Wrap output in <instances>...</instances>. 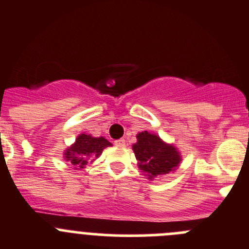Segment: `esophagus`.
<instances>
[{
  "label": "esophagus",
  "mask_w": 249,
  "mask_h": 249,
  "mask_svg": "<svg viewBox=\"0 0 249 249\" xmlns=\"http://www.w3.org/2000/svg\"><path fill=\"white\" fill-rule=\"evenodd\" d=\"M124 144H126L124 139H117V141H115L116 146H124Z\"/></svg>",
  "instance_id": "1"
}]
</instances>
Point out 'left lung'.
<instances>
[{
	"mask_svg": "<svg viewBox=\"0 0 249 249\" xmlns=\"http://www.w3.org/2000/svg\"><path fill=\"white\" fill-rule=\"evenodd\" d=\"M132 149L138 160L139 170L150 181L175 171L182 161L181 153L174 144L166 143L158 134L148 131L137 134V143Z\"/></svg>",
	"mask_w": 249,
	"mask_h": 249,
	"instance_id": "8db88e82",
	"label": "left lung"
}]
</instances>
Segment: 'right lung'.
I'll list each match as a JSON object with an SVG mask.
<instances>
[{"instance_id":"1","label":"right lung","mask_w":249,"mask_h":249,"mask_svg":"<svg viewBox=\"0 0 249 249\" xmlns=\"http://www.w3.org/2000/svg\"><path fill=\"white\" fill-rule=\"evenodd\" d=\"M112 144L104 137H93L90 134L82 133L75 138V142L68 146L63 153L66 161L70 162L75 170L85 169L89 162L103 154V150Z\"/></svg>"}]
</instances>
